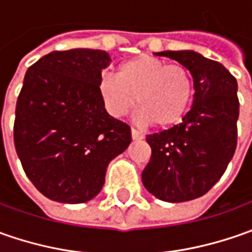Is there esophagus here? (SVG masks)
Returning <instances> with one entry per match:
<instances>
[{"instance_id": "obj_1", "label": "esophagus", "mask_w": 252, "mask_h": 252, "mask_svg": "<svg viewBox=\"0 0 252 252\" xmlns=\"http://www.w3.org/2000/svg\"><path fill=\"white\" fill-rule=\"evenodd\" d=\"M131 139L133 140H141L143 139V134L139 130H136V129L131 127Z\"/></svg>"}]
</instances>
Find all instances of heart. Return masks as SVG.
Masks as SVG:
<instances>
[{"label": "heart", "mask_w": 252, "mask_h": 252, "mask_svg": "<svg viewBox=\"0 0 252 252\" xmlns=\"http://www.w3.org/2000/svg\"><path fill=\"white\" fill-rule=\"evenodd\" d=\"M193 94V77L185 65L149 54L123 62L116 75H105L99 83L101 99L113 118H123L137 101L139 121L162 129L184 119Z\"/></svg>", "instance_id": "1"}]
</instances>
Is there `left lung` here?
I'll list each match as a JSON object with an SVG mask.
<instances>
[{"label": "left lung", "mask_w": 252, "mask_h": 252, "mask_svg": "<svg viewBox=\"0 0 252 252\" xmlns=\"http://www.w3.org/2000/svg\"><path fill=\"white\" fill-rule=\"evenodd\" d=\"M185 65L195 94L179 125L149 134L151 158L141 172L146 189L164 202L200 198L221 178L237 146V81L223 64L193 50L158 52Z\"/></svg>", "instance_id": "obj_1"}]
</instances>
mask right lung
<instances>
[{"label":"right lung","mask_w":252,"mask_h":252,"mask_svg":"<svg viewBox=\"0 0 252 252\" xmlns=\"http://www.w3.org/2000/svg\"><path fill=\"white\" fill-rule=\"evenodd\" d=\"M109 63L103 50L71 49L46 54L25 74L15 109V149L46 198L94 199L108 164L130 144V126L112 118L99 95Z\"/></svg>","instance_id":"add662e5"}]
</instances>
